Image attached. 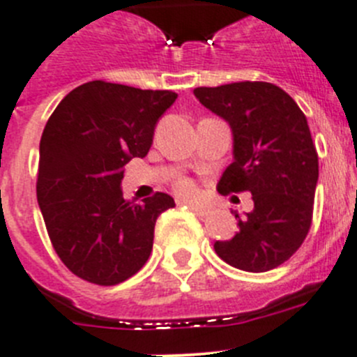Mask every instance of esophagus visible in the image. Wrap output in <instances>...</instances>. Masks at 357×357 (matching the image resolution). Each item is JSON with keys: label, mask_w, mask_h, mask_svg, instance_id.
<instances>
[{"label": "esophagus", "mask_w": 357, "mask_h": 357, "mask_svg": "<svg viewBox=\"0 0 357 357\" xmlns=\"http://www.w3.org/2000/svg\"><path fill=\"white\" fill-rule=\"evenodd\" d=\"M183 202H185V204H188V206H190L195 213L201 215V217H204V215L210 213V208L204 206V204H199V202H194V201H183Z\"/></svg>", "instance_id": "esophagus-1"}]
</instances>
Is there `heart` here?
Here are the masks:
<instances>
[{
  "label": "heart",
  "instance_id": "1",
  "mask_svg": "<svg viewBox=\"0 0 357 357\" xmlns=\"http://www.w3.org/2000/svg\"><path fill=\"white\" fill-rule=\"evenodd\" d=\"M176 190L183 195H194L197 188H195V185L190 179H179V181L176 183Z\"/></svg>",
  "mask_w": 357,
  "mask_h": 357
}]
</instances>
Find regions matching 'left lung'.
Listing matches in <instances>:
<instances>
[{
    "label": "left lung",
    "instance_id": "8db88e82",
    "mask_svg": "<svg viewBox=\"0 0 357 357\" xmlns=\"http://www.w3.org/2000/svg\"><path fill=\"white\" fill-rule=\"evenodd\" d=\"M202 107L222 117L233 133V163L220 194L250 192L255 208L238 218V233L213 243L218 258L245 272L272 271L303 245L313 217L319 155L306 115L266 82L199 86Z\"/></svg>",
    "mask_w": 357,
    "mask_h": 357
}]
</instances>
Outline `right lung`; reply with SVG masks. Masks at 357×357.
<instances>
[{
  "label": "right lung",
  "mask_w": 357,
  "mask_h": 357,
  "mask_svg": "<svg viewBox=\"0 0 357 357\" xmlns=\"http://www.w3.org/2000/svg\"><path fill=\"white\" fill-rule=\"evenodd\" d=\"M178 94L101 79L70 91L54 108L38 149L37 201L63 265L101 287L146 265L160 213L174 208L156 192L140 204L123 197L131 158H144L158 119Z\"/></svg>",
  "instance_id": "add662e5"
}]
</instances>
